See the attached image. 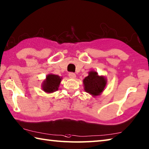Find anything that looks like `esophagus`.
I'll use <instances>...</instances> for the list:
<instances>
[{
	"mask_svg": "<svg viewBox=\"0 0 149 149\" xmlns=\"http://www.w3.org/2000/svg\"><path fill=\"white\" fill-rule=\"evenodd\" d=\"M68 75H69V77L70 78H72V79H74V78H75V77H76V75H75V74H74V73H73V72L69 73Z\"/></svg>",
	"mask_w": 149,
	"mask_h": 149,
	"instance_id": "34e87169",
	"label": "esophagus"
}]
</instances>
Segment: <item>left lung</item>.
Listing matches in <instances>:
<instances>
[{"label": "left lung", "mask_w": 149, "mask_h": 149, "mask_svg": "<svg viewBox=\"0 0 149 149\" xmlns=\"http://www.w3.org/2000/svg\"><path fill=\"white\" fill-rule=\"evenodd\" d=\"M85 91L92 96L100 95L107 84V79L104 76H100L94 71L88 72V75L83 81Z\"/></svg>", "instance_id": "1"}]
</instances>
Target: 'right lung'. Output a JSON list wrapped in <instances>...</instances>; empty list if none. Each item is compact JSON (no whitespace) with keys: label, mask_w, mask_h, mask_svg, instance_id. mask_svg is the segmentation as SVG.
I'll use <instances>...</instances> for the list:
<instances>
[{"label":"right lung","mask_w":149,"mask_h":149,"mask_svg":"<svg viewBox=\"0 0 149 149\" xmlns=\"http://www.w3.org/2000/svg\"><path fill=\"white\" fill-rule=\"evenodd\" d=\"M62 77L55 74H49L43 81L42 89L45 93H51L58 90Z\"/></svg>","instance_id":"obj_1"}]
</instances>
